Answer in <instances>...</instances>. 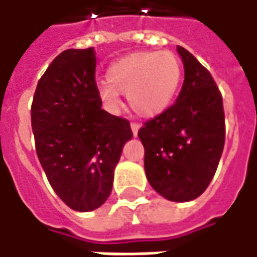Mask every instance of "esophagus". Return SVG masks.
<instances>
[{"label": "esophagus", "mask_w": 257, "mask_h": 257, "mask_svg": "<svg viewBox=\"0 0 257 257\" xmlns=\"http://www.w3.org/2000/svg\"><path fill=\"white\" fill-rule=\"evenodd\" d=\"M130 125H132L133 136H134V137H137V133H139V128H140V124H139V123H136V121H133Z\"/></svg>", "instance_id": "obj_1"}]
</instances>
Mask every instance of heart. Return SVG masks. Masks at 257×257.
I'll list each match as a JSON object with an SVG mask.
<instances>
[{
	"label": "heart",
	"mask_w": 257,
	"mask_h": 257,
	"mask_svg": "<svg viewBox=\"0 0 257 257\" xmlns=\"http://www.w3.org/2000/svg\"><path fill=\"white\" fill-rule=\"evenodd\" d=\"M181 76V62L171 51L134 52L110 65L106 73L107 83L99 87V94L111 108L120 106L118 94H127L136 114L154 117L171 104Z\"/></svg>",
	"instance_id": "b5f03b06"
}]
</instances>
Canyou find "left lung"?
I'll return each mask as SVG.
<instances>
[{"label":"left lung","instance_id":"1","mask_svg":"<svg viewBox=\"0 0 257 257\" xmlns=\"http://www.w3.org/2000/svg\"><path fill=\"white\" fill-rule=\"evenodd\" d=\"M184 83L174 104L139 130L150 185L174 202L198 198L208 185L225 146V113L209 70L178 46Z\"/></svg>","mask_w":257,"mask_h":257}]
</instances>
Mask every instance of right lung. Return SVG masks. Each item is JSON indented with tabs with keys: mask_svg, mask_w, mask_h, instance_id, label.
<instances>
[{
	"mask_svg": "<svg viewBox=\"0 0 257 257\" xmlns=\"http://www.w3.org/2000/svg\"><path fill=\"white\" fill-rule=\"evenodd\" d=\"M96 52L66 49L45 70L31 106L35 149L46 178L69 208L87 212L106 202L130 121L101 108Z\"/></svg>",
	"mask_w": 257,
	"mask_h": 257,
	"instance_id": "obj_1",
	"label": "right lung"
}]
</instances>
